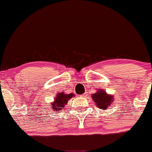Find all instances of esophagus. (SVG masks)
Returning <instances> with one entry per match:
<instances>
[{
  "mask_svg": "<svg viewBox=\"0 0 152 152\" xmlns=\"http://www.w3.org/2000/svg\"><path fill=\"white\" fill-rule=\"evenodd\" d=\"M87 95H88V94H87L86 92V93H84L83 94H82L81 96H82V97H86Z\"/></svg>",
  "mask_w": 152,
  "mask_h": 152,
  "instance_id": "esophagus-1",
  "label": "esophagus"
}]
</instances>
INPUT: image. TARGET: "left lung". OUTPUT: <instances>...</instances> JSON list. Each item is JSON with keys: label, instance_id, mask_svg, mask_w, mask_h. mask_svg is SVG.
I'll return each instance as SVG.
<instances>
[{"label": "left lung", "instance_id": "left-lung-1", "mask_svg": "<svg viewBox=\"0 0 152 152\" xmlns=\"http://www.w3.org/2000/svg\"><path fill=\"white\" fill-rule=\"evenodd\" d=\"M91 98L96 106L101 109H107L109 106L114 104V95L108 94L104 89H98L95 94H92Z\"/></svg>", "mask_w": 152, "mask_h": 152}]
</instances>
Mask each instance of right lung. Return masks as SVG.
<instances>
[{
	"label": "right lung",
	"instance_id": "right-lung-1",
	"mask_svg": "<svg viewBox=\"0 0 152 152\" xmlns=\"http://www.w3.org/2000/svg\"><path fill=\"white\" fill-rule=\"evenodd\" d=\"M74 94H66L64 92H59L56 96L55 99L53 102L50 103V107L53 109L54 111H61L65 107L66 104H67L69 100L74 96Z\"/></svg>",
	"mask_w": 152,
	"mask_h": 152
}]
</instances>
